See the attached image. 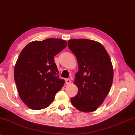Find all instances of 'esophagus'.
<instances>
[{"label":"esophagus","mask_w":135,"mask_h":135,"mask_svg":"<svg viewBox=\"0 0 135 135\" xmlns=\"http://www.w3.org/2000/svg\"><path fill=\"white\" fill-rule=\"evenodd\" d=\"M65 82H66V84H67V85H70V83H71V80H70V79H66V80H65Z\"/></svg>","instance_id":"34e87169"}]
</instances>
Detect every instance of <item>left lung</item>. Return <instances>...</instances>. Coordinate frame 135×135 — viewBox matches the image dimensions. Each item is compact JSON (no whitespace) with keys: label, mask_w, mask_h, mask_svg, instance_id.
Here are the masks:
<instances>
[{"label":"left lung","mask_w":135,"mask_h":135,"mask_svg":"<svg viewBox=\"0 0 135 135\" xmlns=\"http://www.w3.org/2000/svg\"><path fill=\"white\" fill-rule=\"evenodd\" d=\"M68 45L79 65L74 82L78 94L71 98V103L79 111L93 112L103 104L113 84L114 72L109 55L101 43L94 40L74 39Z\"/></svg>","instance_id":"1"}]
</instances>
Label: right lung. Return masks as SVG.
Listing matches in <instances>:
<instances>
[{
	"mask_svg": "<svg viewBox=\"0 0 135 135\" xmlns=\"http://www.w3.org/2000/svg\"><path fill=\"white\" fill-rule=\"evenodd\" d=\"M67 46L65 40L34 41L23 48L14 67V80L21 100L31 109L46 108L63 87L54 56Z\"/></svg>",
	"mask_w": 135,
	"mask_h": 135,
	"instance_id": "1",
	"label": "right lung"
}]
</instances>
